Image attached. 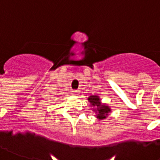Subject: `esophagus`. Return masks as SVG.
Segmentation results:
<instances>
[{"mask_svg": "<svg viewBox=\"0 0 160 160\" xmlns=\"http://www.w3.org/2000/svg\"><path fill=\"white\" fill-rule=\"evenodd\" d=\"M79 92H80V91H79L78 90H72V95H79Z\"/></svg>", "mask_w": 160, "mask_h": 160, "instance_id": "esophagus-1", "label": "esophagus"}]
</instances>
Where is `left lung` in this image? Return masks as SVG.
<instances>
[{"mask_svg":"<svg viewBox=\"0 0 160 160\" xmlns=\"http://www.w3.org/2000/svg\"><path fill=\"white\" fill-rule=\"evenodd\" d=\"M88 100L91 103V105L97 107V110L95 112H97L98 119H105L107 115H108V114H109V112L110 111L109 107L106 106V105H101L100 101V98L96 96V95H91Z\"/></svg>","mask_w":160,"mask_h":160,"instance_id":"obj_1","label":"left lung"}]
</instances>
